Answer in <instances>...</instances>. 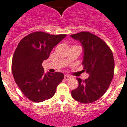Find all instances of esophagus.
I'll list each match as a JSON object with an SVG mask.
<instances>
[{
  "mask_svg": "<svg viewBox=\"0 0 127 127\" xmlns=\"http://www.w3.org/2000/svg\"><path fill=\"white\" fill-rule=\"evenodd\" d=\"M71 77L70 76H68V75H64V79H65L66 81H68V80H69Z\"/></svg>",
  "mask_w": 127,
  "mask_h": 127,
  "instance_id": "34e87169",
  "label": "esophagus"
}]
</instances>
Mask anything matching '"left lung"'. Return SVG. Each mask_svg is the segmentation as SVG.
Wrapping results in <instances>:
<instances>
[{"mask_svg": "<svg viewBox=\"0 0 127 127\" xmlns=\"http://www.w3.org/2000/svg\"><path fill=\"white\" fill-rule=\"evenodd\" d=\"M70 36L83 46V70L89 74L84 81L76 78L79 86L72 91L71 95L80 102L91 103L105 93L112 81L115 70L113 53L104 41L89 32H81Z\"/></svg>", "mask_w": 127, "mask_h": 127, "instance_id": "8db88e82", "label": "left lung"}]
</instances>
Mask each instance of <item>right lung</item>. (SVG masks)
<instances>
[{
	"label": "right lung",
	"mask_w": 127,
	"mask_h": 127,
	"mask_svg": "<svg viewBox=\"0 0 127 127\" xmlns=\"http://www.w3.org/2000/svg\"><path fill=\"white\" fill-rule=\"evenodd\" d=\"M66 36L34 32L18 43L12 57V72L16 83L29 100L40 102L52 98L64 79L62 72L44 73L42 63Z\"/></svg>",
	"instance_id": "1"
}]
</instances>
